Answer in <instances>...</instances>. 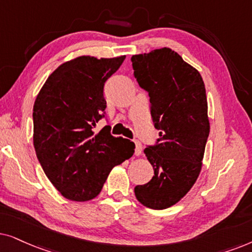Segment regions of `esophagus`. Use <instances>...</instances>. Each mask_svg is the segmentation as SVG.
Instances as JSON below:
<instances>
[{
    "label": "esophagus",
    "mask_w": 252,
    "mask_h": 252,
    "mask_svg": "<svg viewBox=\"0 0 252 252\" xmlns=\"http://www.w3.org/2000/svg\"><path fill=\"white\" fill-rule=\"evenodd\" d=\"M135 145H136V149H135V154L136 156H139L140 153H142V151H143V146H142V144H140L138 140H135Z\"/></svg>",
    "instance_id": "obj_1"
}]
</instances>
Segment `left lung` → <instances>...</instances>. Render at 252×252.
<instances>
[{
    "label": "left lung",
    "mask_w": 252,
    "mask_h": 252,
    "mask_svg": "<svg viewBox=\"0 0 252 252\" xmlns=\"http://www.w3.org/2000/svg\"><path fill=\"white\" fill-rule=\"evenodd\" d=\"M131 61L160 131L157 142L144 150L154 176L137 186L135 194L146 207L163 210L183 198L200 173L210 133L205 85L200 73L169 48L133 55Z\"/></svg>",
    "instance_id": "left-lung-1"
}]
</instances>
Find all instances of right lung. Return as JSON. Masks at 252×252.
Segmentation results:
<instances>
[{"mask_svg":"<svg viewBox=\"0 0 252 252\" xmlns=\"http://www.w3.org/2000/svg\"><path fill=\"white\" fill-rule=\"evenodd\" d=\"M126 56H80L47 78L33 107V144L46 176L65 198L93 199L110 170L132 157L135 144L114 137L110 126L93 132L106 117L103 86Z\"/></svg>","mask_w":252,"mask_h":252,"instance_id":"1","label":"right lung"}]
</instances>
